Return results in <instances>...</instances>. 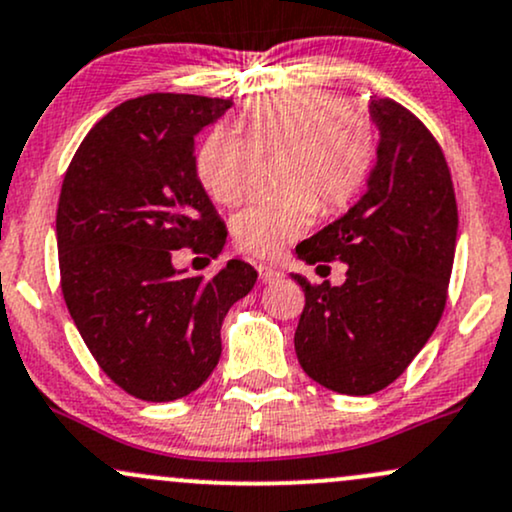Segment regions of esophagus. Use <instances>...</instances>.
Returning <instances> with one entry per match:
<instances>
[{"mask_svg":"<svg viewBox=\"0 0 512 512\" xmlns=\"http://www.w3.org/2000/svg\"><path fill=\"white\" fill-rule=\"evenodd\" d=\"M257 274H260V281L262 283H274V281H279L281 276H283V272L279 267H272V264H260V267H257Z\"/></svg>","mask_w":512,"mask_h":512,"instance_id":"obj_1","label":"esophagus"}]
</instances>
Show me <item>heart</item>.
<instances>
[{
    "mask_svg": "<svg viewBox=\"0 0 512 512\" xmlns=\"http://www.w3.org/2000/svg\"><path fill=\"white\" fill-rule=\"evenodd\" d=\"M238 130L212 128L195 152L202 188L219 205L233 207L248 195L257 157L281 152L276 186L283 193L252 202L233 217L238 248L276 257L322 212L346 207L365 186L377 140L369 121L341 95L326 90H286L250 102Z\"/></svg>",
    "mask_w": 512,
    "mask_h": 512,
    "instance_id": "obj_1",
    "label": "heart"
}]
</instances>
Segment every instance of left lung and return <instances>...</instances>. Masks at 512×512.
I'll return each instance as SVG.
<instances>
[{
  "mask_svg": "<svg viewBox=\"0 0 512 512\" xmlns=\"http://www.w3.org/2000/svg\"><path fill=\"white\" fill-rule=\"evenodd\" d=\"M369 114L381 138L367 193L295 248L307 264H348L341 286L293 274L305 291L300 367L346 396L386 389L434 334L458 238L451 169L429 128L389 97H374Z\"/></svg>",
  "mask_w": 512,
  "mask_h": 512,
  "instance_id": "8db88e82",
  "label": "left lung"
}]
</instances>
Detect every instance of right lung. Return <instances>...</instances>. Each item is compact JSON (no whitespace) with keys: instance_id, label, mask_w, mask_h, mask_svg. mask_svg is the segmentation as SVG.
Wrapping results in <instances>:
<instances>
[{"instance_id":"add662e5","label":"right lung","mask_w":512,"mask_h":512,"mask_svg":"<svg viewBox=\"0 0 512 512\" xmlns=\"http://www.w3.org/2000/svg\"><path fill=\"white\" fill-rule=\"evenodd\" d=\"M231 100L152 92L112 109L61 183V293L85 346L123 391L169 403L205 384L221 322L257 281L248 262L181 276L174 250L217 257L226 226L195 171V135Z\"/></svg>"}]
</instances>
